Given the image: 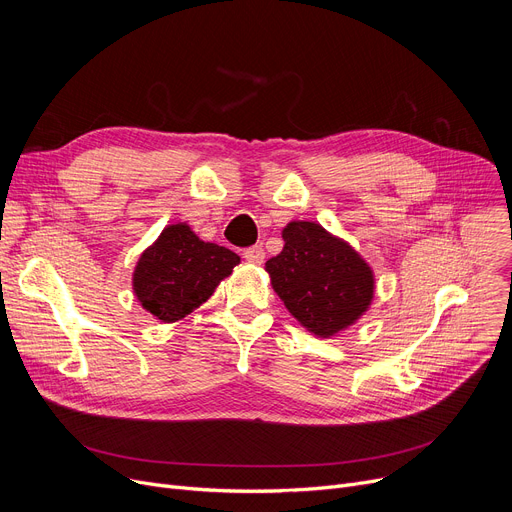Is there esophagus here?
Returning <instances> with one entry per match:
<instances>
[{"label": "esophagus", "instance_id": "1", "mask_svg": "<svg viewBox=\"0 0 512 512\" xmlns=\"http://www.w3.org/2000/svg\"><path fill=\"white\" fill-rule=\"evenodd\" d=\"M242 257H245L249 263H263V259H265V251H263V247L261 245H255V247H249V249H245V253H242Z\"/></svg>", "mask_w": 512, "mask_h": 512}]
</instances>
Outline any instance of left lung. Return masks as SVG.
I'll use <instances>...</instances> for the list:
<instances>
[{
	"label": "left lung",
	"mask_w": 512,
	"mask_h": 512,
	"mask_svg": "<svg viewBox=\"0 0 512 512\" xmlns=\"http://www.w3.org/2000/svg\"><path fill=\"white\" fill-rule=\"evenodd\" d=\"M282 238L284 249L265 272L286 309L321 338L353 326L373 299L371 267L315 222H290Z\"/></svg>",
	"instance_id": "1"
}]
</instances>
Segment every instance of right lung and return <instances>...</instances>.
I'll use <instances>...</instances> for the list:
<instances>
[{"instance_id": "right-lung-1", "label": "right lung", "mask_w": 512, "mask_h": 512, "mask_svg": "<svg viewBox=\"0 0 512 512\" xmlns=\"http://www.w3.org/2000/svg\"><path fill=\"white\" fill-rule=\"evenodd\" d=\"M238 263L230 249L201 240L186 224H172L141 255L132 288L143 309L170 324L203 305Z\"/></svg>"}]
</instances>
